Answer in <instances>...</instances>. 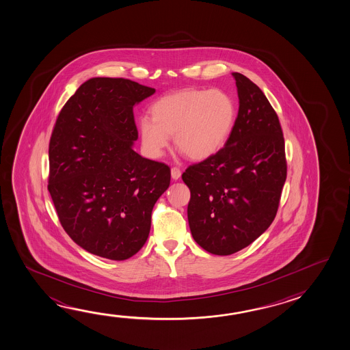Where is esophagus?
Listing matches in <instances>:
<instances>
[{"instance_id":"34e87169","label":"esophagus","mask_w":350,"mask_h":350,"mask_svg":"<svg viewBox=\"0 0 350 350\" xmlns=\"http://www.w3.org/2000/svg\"><path fill=\"white\" fill-rule=\"evenodd\" d=\"M171 176H172L174 180H178L180 176H182V172H180V170L177 168V167H173L172 170H171Z\"/></svg>"}]
</instances>
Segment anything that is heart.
Listing matches in <instances>:
<instances>
[{
	"instance_id": "b5f03b06",
	"label": "heart",
	"mask_w": 350,
	"mask_h": 350,
	"mask_svg": "<svg viewBox=\"0 0 350 350\" xmlns=\"http://www.w3.org/2000/svg\"><path fill=\"white\" fill-rule=\"evenodd\" d=\"M152 119L139 122L142 146L159 159L171 137L190 160H208L226 145L232 134L237 107L224 90H184L167 94L151 107Z\"/></svg>"
}]
</instances>
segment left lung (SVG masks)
Returning a JSON list of instances; mask_svg holds the SVG:
<instances>
[{"mask_svg": "<svg viewBox=\"0 0 350 350\" xmlns=\"http://www.w3.org/2000/svg\"><path fill=\"white\" fill-rule=\"evenodd\" d=\"M239 114L224 148L182 174L190 190L188 222L202 250L230 256L251 245L275 217L286 179L282 126L250 79L232 72Z\"/></svg>", "mask_w": 350, "mask_h": 350, "instance_id": "8db88e82", "label": "left lung"}]
</instances>
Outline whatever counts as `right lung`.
<instances>
[{
  "label": "right lung",
  "instance_id": "1",
  "mask_svg": "<svg viewBox=\"0 0 350 350\" xmlns=\"http://www.w3.org/2000/svg\"><path fill=\"white\" fill-rule=\"evenodd\" d=\"M154 91L131 80L93 77L56 119L48 189L64 230L98 257L125 260L140 251L154 202L170 187V167L133 150V109Z\"/></svg>",
  "mask_w": 350,
  "mask_h": 350
}]
</instances>
